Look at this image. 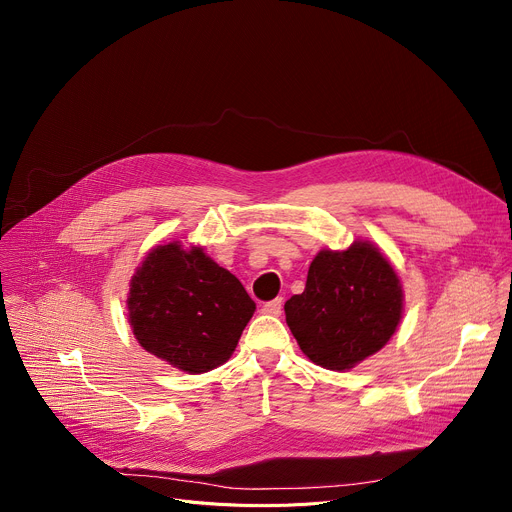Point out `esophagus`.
Wrapping results in <instances>:
<instances>
[{
  "label": "esophagus",
  "mask_w": 512,
  "mask_h": 512,
  "mask_svg": "<svg viewBox=\"0 0 512 512\" xmlns=\"http://www.w3.org/2000/svg\"><path fill=\"white\" fill-rule=\"evenodd\" d=\"M281 308H283V300L281 298H275L267 304H263V314H269V316H279L281 314Z\"/></svg>",
  "instance_id": "1"
}]
</instances>
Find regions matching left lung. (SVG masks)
<instances>
[{
	"label": "left lung",
	"mask_w": 512,
	"mask_h": 512,
	"mask_svg": "<svg viewBox=\"0 0 512 512\" xmlns=\"http://www.w3.org/2000/svg\"><path fill=\"white\" fill-rule=\"evenodd\" d=\"M401 310L395 269L379 249L356 241L316 255L304 294L285 302V322L312 362L346 371L389 342Z\"/></svg>",
	"instance_id": "1"
}]
</instances>
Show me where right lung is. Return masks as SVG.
I'll return each mask as SVG.
<instances>
[{
	"instance_id": "obj_1",
	"label": "right lung",
	"mask_w": 512,
	"mask_h": 512,
	"mask_svg": "<svg viewBox=\"0 0 512 512\" xmlns=\"http://www.w3.org/2000/svg\"><path fill=\"white\" fill-rule=\"evenodd\" d=\"M137 342L172 367L200 375L229 360L255 312L241 281L202 249L178 243L154 249L129 287Z\"/></svg>"
}]
</instances>
